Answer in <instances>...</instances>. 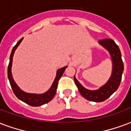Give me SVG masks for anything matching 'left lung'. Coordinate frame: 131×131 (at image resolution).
<instances>
[{"instance_id": "8db88e82", "label": "left lung", "mask_w": 131, "mask_h": 131, "mask_svg": "<svg viewBox=\"0 0 131 131\" xmlns=\"http://www.w3.org/2000/svg\"><path fill=\"white\" fill-rule=\"evenodd\" d=\"M98 43L108 50L112 57V72L110 79L97 90L91 91L84 88L74 76V81L81 95L88 100L96 102L106 100L118 89L124 71V63L121 59V51L115 42L112 39L105 38L100 40Z\"/></svg>"}]
</instances>
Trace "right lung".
Here are the masks:
<instances>
[{"label":"right lung","mask_w":131,"mask_h":131,"mask_svg":"<svg viewBox=\"0 0 131 131\" xmlns=\"http://www.w3.org/2000/svg\"><path fill=\"white\" fill-rule=\"evenodd\" d=\"M23 38H22L19 40L15 46L13 47V50H12L10 57V62H9V65H8V67H7V77H8V79H9V81H10L11 88L13 89V93H15V95L17 98L19 99L20 100L24 102L25 103L28 104L29 105H31V106H33V107H39V106H41L43 104L49 102L54 97V95L57 92L58 81L60 80L61 77L62 76L63 73H64V71H65L67 66H65V67H64L62 68L57 70L56 77H55L54 81L52 84L51 87L46 93H44L43 94H33L25 93L23 91H21V89L18 87V85L16 84V83L15 82V81L13 79V76H12V72H11V69H12V63H13V55H14L15 51L17 48L19 46V45L20 44V43L22 41Z\"/></svg>","instance_id":"right-lung-1"}]
</instances>
